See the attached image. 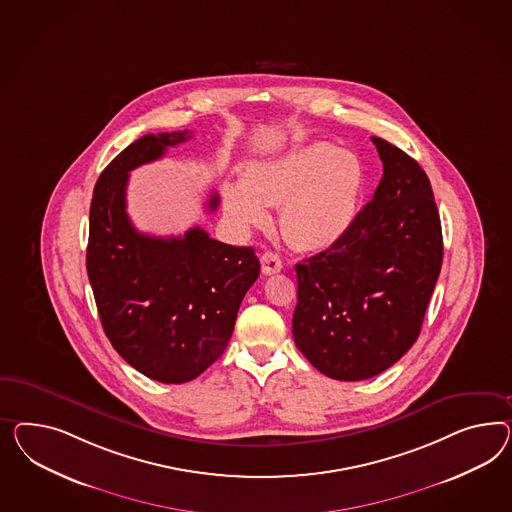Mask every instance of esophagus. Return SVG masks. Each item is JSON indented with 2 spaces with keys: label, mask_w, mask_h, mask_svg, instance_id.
Masks as SVG:
<instances>
[{
  "label": "esophagus",
  "mask_w": 512,
  "mask_h": 512,
  "mask_svg": "<svg viewBox=\"0 0 512 512\" xmlns=\"http://www.w3.org/2000/svg\"><path fill=\"white\" fill-rule=\"evenodd\" d=\"M261 268H263V274H266V276H272V274L281 272L283 263H281L279 255L272 253V251H266V253L261 255Z\"/></svg>",
  "instance_id": "obj_1"
}]
</instances>
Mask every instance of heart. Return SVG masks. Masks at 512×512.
<instances>
[{"label":"heart","mask_w":512,"mask_h":512,"mask_svg":"<svg viewBox=\"0 0 512 512\" xmlns=\"http://www.w3.org/2000/svg\"><path fill=\"white\" fill-rule=\"evenodd\" d=\"M365 171L350 152L332 143H309L281 158L255 164L244 182L223 188V205L240 227H263L268 207L281 205V231L294 248L324 251L354 227Z\"/></svg>","instance_id":"b5f03b06"}]
</instances>
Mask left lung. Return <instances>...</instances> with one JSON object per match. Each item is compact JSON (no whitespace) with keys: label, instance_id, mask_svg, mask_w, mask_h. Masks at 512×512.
I'll return each mask as SVG.
<instances>
[{"label":"left lung","instance_id":"left-lung-1","mask_svg":"<svg viewBox=\"0 0 512 512\" xmlns=\"http://www.w3.org/2000/svg\"><path fill=\"white\" fill-rule=\"evenodd\" d=\"M373 139L384 175L350 233L296 264L292 335L318 371L358 382L384 373L414 345L440 276L442 223L427 173Z\"/></svg>","mask_w":512,"mask_h":512}]
</instances>
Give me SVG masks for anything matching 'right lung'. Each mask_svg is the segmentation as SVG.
<instances>
[{
  "mask_svg": "<svg viewBox=\"0 0 512 512\" xmlns=\"http://www.w3.org/2000/svg\"><path fill=\"white\" fill-rule=\"evenodd\" d=\"M188 138V130L160 132L128 145L100 173L89 210L85 263L102 328L128 365L164 384L190 382L220 358L261 272L253 248L218 242L201 227L143 235L128 218V173ZM218 203L212 195L208 210Z\"/></svg>",
  "mask_w": 512,
  "mask_h": 512,
  "instance_id": "1",
  "label": "right lung"
}]
</instances>
